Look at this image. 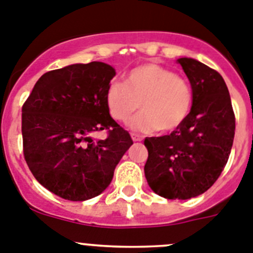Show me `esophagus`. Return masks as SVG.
<instances>
[{
    "label": "esophagus",
    "mask_w": 253,
    "mask_h": 253,
    "mask_svg": "<svg viewBox=\"0 0 253 253\" xmlns=\"http://www.w3.org/2000/svg\"><path fill=\"white\" fill-rule=\"evenodd\" d=\"M131 137L133 140V142H140V141H142V137L140 135H136V133H131Z\"/></svg>",
    "instance_id": "1"
}]
</instances>
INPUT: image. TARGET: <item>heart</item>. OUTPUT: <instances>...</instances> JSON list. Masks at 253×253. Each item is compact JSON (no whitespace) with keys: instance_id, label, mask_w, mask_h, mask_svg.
I'll list each match as a JSON object with an SVG mask.
<instances>
[{"instance_id":"b5f03b06","label":"heart","mask_w":253,"mask_h":253,"mask_svg":"<svg viewBox=\"0 0 253 253\" xmlns=\"http://www.w3.org/2000/svg\"><path fill=\"white\" fill-rule=\"evenodd\" d=\"M108 112L118 122H127L140 108L142 112L129 124L133 131L171 132L184 124L193 103L192 88L185 79L158 64L132 69L126 84L112 82L106 92Z\"/></svg>"}]
</instances>
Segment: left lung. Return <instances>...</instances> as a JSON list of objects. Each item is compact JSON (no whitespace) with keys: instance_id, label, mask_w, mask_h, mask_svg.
I'll return each mask as SVG.
<instances>
[{"instance_id":"obj_1","label":"left lung","mask_w":253,"mask_h":253,"mask_svg":"<svg viewBox=\"0 0 253 253\" xmlns=\"http://www.w3.org/2000/svg\"><path fill=\"white\" fill-rule=\"evenodd\" d=\"M193 93V106L181 126L160 137H146L147 184L166 199H190L207 192L223 171L236 121L226 82L193 58H180Z\"/></svg>"}]
</instances>
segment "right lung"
<instances>
[{"label":"right lung","instance_id":"1","mask_svg":"<svg viewBox=\"0 0 253 253\" xmlns=\"http://www.w3.org/2000/svg\"><path fill=\"white\" fill-rule=\"evenodd\" d=\"M116 70L102 61L72 64L40 77L22 107L24 155L44 188L83 202L104 192L131 136L111 117L106 92ZM109 129L94 141L90 133Z\"/></svg>","mask_w":253,"mask_h":253}]
</instances>
